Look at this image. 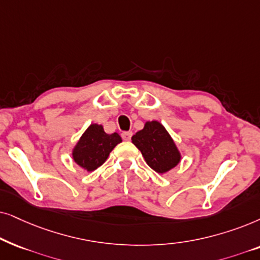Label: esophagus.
<instances>
[{"mask_svg": "<svg viewBox=\"0 0 260 260\" xmlns=\"http://www.w3.org/2000/svg\"><path fill=\"white\" fill-rule=\"evenodd\" d=\"M132 136H133L132 132H122V134H121L122 139L126 140V141H129L131 138H132Z\"/></svg>", "mask_w": 260, "mask_h": 260, "instance_id": "obj_1", "label": "esophagus"}]
</instances>
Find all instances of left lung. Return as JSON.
Here are the masks:
<instances>
[{"label": "left lung", "instance_id": "left-lung-1", "mask_svg": "<svg viewBox=\"0 0 260 260\" xmlns=\"http://www.w3.org/2000/svg\"><path fill=\"white\" fill-rule=\"evenodd\" d=\"M132 143L141 151L148 166L159 174L171 170L181 160L174 140L158 121L145 123L144 129L132 137Z\"/></svg>", "mask_w": 260, "mask_h": 260}]
</instances>
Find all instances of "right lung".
Masks as SVG:
<instances>
[{
	"label": "right lung",
	"instance_id": "1",
	"mask_svg": "<svg viewBox=\"0 0 260 260\" xmlns=\"http://www.w3.org/2000/svg\"><path fill=\"white\" fill-rule=\"evenodd\" d=\"M122 139L117 133L107 134L101 124H90L72 152L74 160L88 171H94L107 160Z\"/></svg>",
	"mask_w": 260,
	"mask_h": 260
}]
</instances>
